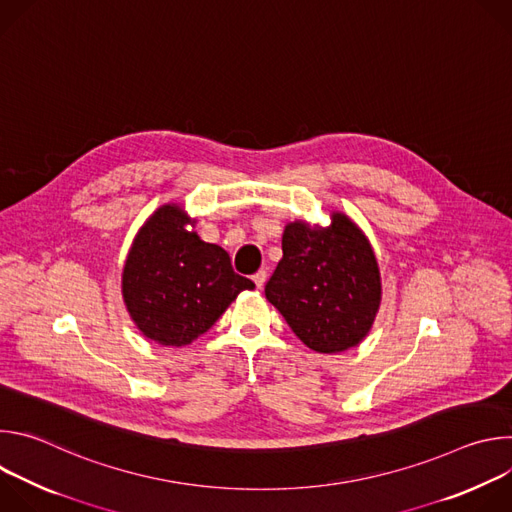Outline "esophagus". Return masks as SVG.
<instances>
[{
	"label": "esophagus",
	"mask_w": 512,
	"mask_h": 512,
	"mask_svg": "<svg viewBox=\"0 0 512 512\" xmlns=\"http://www.w3.org/2000/svg\"><path fill=\"white\" fill-rule=\"evenodd\" d=\"M253 281H255V285L261 289V287L265 285V281H267V271H257V273L253 275Z\"/></svg>",
	"instance_id": "1"
}]
</instances>
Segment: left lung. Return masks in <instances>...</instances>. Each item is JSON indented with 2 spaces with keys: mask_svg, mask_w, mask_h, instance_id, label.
<instances>
[{
  "mask_svg": "<svg viewBox=\"0 0 512 512\" xmlns=\"http://www.w3.org/2000/svg\"><path fill=\"white\" fill-rule=\"evenodd\" d=\"M283 257L265 285V298L312 350L336 354L369 336L383 298L375 251L344 212L330 225L287 223Z\"/></svg>",
  "mask_w": 512,
  "mask_h": 512,
  "instance_id": "left-lung-1",
  "label": "left lung"
}]
</instances>
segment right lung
Returning a JSON list of instances; mask_svg holds the SVG:
<instances>
[{"instance_id": "right-lung-1", "label": "right lung", "mask_w": 512, "mask_h": 512, "mask_svg": "<svg viewBox=\"0 0 512 512\" xmlns=\"http://www.w3.org/2000/svg\"><path fill=\"white\" fill-rule=\"evenodd\" d=\"M196 218L176 202L156 208L137 231L121 294L137 330L162 346H186L255 283L233 271L229 253L204 243Z\"/></svg>"}]
</instances>
